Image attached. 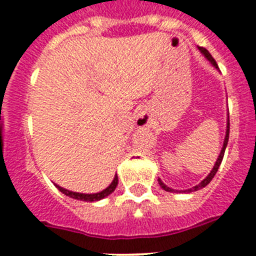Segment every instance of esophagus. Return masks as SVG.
Instances as JSON below:
<instances>
[{
  "label": "esophagus",
  "mask_w": 256,
  "mask_h": 256,
  "mask_svg": "<svg viewBox=\"0 0 256 256\" xmlns=\"http://www.w3.org/2000/svg\"><path fill=\"white\" fill-rule=\"evenodd\" d=\"M148 118H146V116H140L138 118V126H148Z\"/></svg>",
  "instance_id": "esophagus-1"
}]
</instances>
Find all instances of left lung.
I'll list each match as a JSON object with an SVG mask.
<instances>
[{
    "label": "left lung",
    "mask_w": 256,
    "mask_h": 256,
    "mask_svg": "<svg viewBox=\"0 0 256 256\" xmlns=\"http://www.w3.org/2000/svg\"><path fill=\"white\" fill-rule=\"evenodd\" d=\"M198 50H200L201 54H202V55H204L205 58H206L208 60H209L210 62H212V64L216 68V69H218V65H216V60L212 58V56L209 54V51H208L206 48H204V47H198ZM228 138H230V115H228V119H227V130H226V137H224V142H223V148H222L220 154H219L218 159H216V164H214V168L212 169V172H210V173H209V176H208V177L205 178L204 180H201V182L198 183V184H196L195 187H192V188H188V190H183V191H174V190L169 188L168 186H165L164 183L162 182V180H159L160 187H162V190H165V191H168V192H194V191H198V190H200V188H204L205 186H208V184H209L210 180H212V178H214V176H216V172H218L219 165H220L222 160H223V156H224V151H226V148H227Z\"/></svg>",
    "instance_id": "left-lung-1"
}]
</instances>
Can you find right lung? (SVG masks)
Listing matches in <instances>:
<instances>
[{"instance_id":"right-lung-1","label":"right lung","mask_w":256,"mask_h":256,"mask_svg":"<svg viewBox=\"0 0 256 256\" xmlns=\"http://www.w3.org/2000/svg\"><path fill=\"white\" fill-rule=\"evenodd\" d=\"M56 187H58V190H60L64 195L69 196V198H76V200H82V201H88V202H92V201H98L101 200V198H106V196H108L110 194H112V192L115 191V188H116L118 186V176L115 174L114 180H112V184L108 187V188H105L104 191L101 192H97V194H79V192H73V191H69V190H65L62 188V187L58 186V184H55Z\"/></svg>"}]
</instances>
